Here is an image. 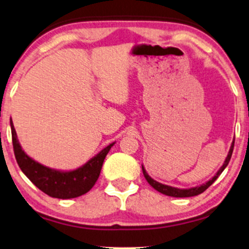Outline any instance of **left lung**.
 <instances>
[{
    "label": "left lung",
    "mask_w": 249,
    "mask_h": 249,
    "mask_svg": "<svg viewBox=\"0 0 249 249\" xmlns=\"http://www.w3.org/2000/svg\"><path fill=\"white\" fill-rule=\"evenodd\" d=\"M233 147H234V140H233V143L231 145V148L230 151H229V154L227 157V159H225L223 166L221 167V169L218 170L217 174L213 177L211 180H208L207 183L203 184L201 186H196V188H192V189H188V190H180V189H176V188H172V186H168V185H163V184H161L159 182H157V180H154L151 178L150 176L147 175L146 170L144 169V167L142 166V169H143V174H144V177L146 178L147 183L150 184L151 186H152L153 189H156L157 191H159L160 193H163V195L166 196H175V198H186V196H198L200 193H202L203 191H206L209 186L212 185L213 183L215 182L216 179H217V177L221 175L222 172L225 169V167L229 164V161L231 159V156H232V152H233Z\"/></svg>",
    "instance_id": "8db88e82"
}]
</instances>
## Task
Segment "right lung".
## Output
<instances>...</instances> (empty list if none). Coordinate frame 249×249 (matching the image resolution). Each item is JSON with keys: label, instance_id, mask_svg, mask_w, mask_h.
Returning <instances> with one entry per match:
<instances>
[{"label": "right lung", "instance_id": "1", "mask_svg": "<svg viewBox=\"0 0 249 249\" xmlns=\"http://www.w3.org/2000/svg\"><path fill=\"white\" fill-rule=\"evenodd\" d=\"M10 125L15 157L22 173L42 192L58 199L76 198L90 191L98 179L106 154L114 144H109L79 169L72 172H58L31 159L19 145L12 120Z\"/></svg>", "mask_w": 249, "mask_h": 249}]
</instances>
